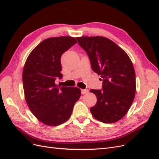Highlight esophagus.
<instances>
[{"label": "esophagus", "mask_w": 159, "mask_h": 159, "mask_svg": "<svg viewBox=\"0 0 159 159\" xmlns=\"http://www.w3.org/2000/svg\"><path fill=\"white\" fill-rule=\"evenodd\" d=\"M88 92V89H81V93L82 94H85L86 93Z\"/></svg>", "instance_id": "esophagus-1"}]
</instances>
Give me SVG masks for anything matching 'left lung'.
I'll list each match as a JSON object with an SVG mask.
<instances>
[{"label":"left lung","instance_id":"left-lung-1","mask_svg":"<svg viewBox=\"0 0 159 159\" xmlns=\"http://www.w3.org/2000/svg\"><path fill=\"white\" fill-rule=\"evenodd\" d=\"M89 57L91 68L103 80V89H90L97 97L91 107L93 117L105 123H113L127 114L136 91L135 71L127 53L103 36L77 37Z\"/></svg>","mask_w":159,"mask_h":159}]
</instances>
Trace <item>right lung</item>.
I'll return each mask as SVG.
<instances>
[{
    "label": "right lung",
    "mask_w": 159,
    "mask_h": 159,
    "mask_svg": "<svg viewBox=\"0 0 159 159\" xmlns=\"http://www.w3.org/2000/svg\"><path fill=\"white\" fill-rule=\"evenodd\" d=\"M77 43L74 38L60 36L42 41L28 56L22 72L26 103L38 121L57 126L68 121L74 104L81 96L76 87L55 84L61 78V57Z\"/></svg>",
    "instance_id": "add662e5"
}]
</instances>
